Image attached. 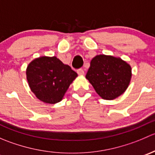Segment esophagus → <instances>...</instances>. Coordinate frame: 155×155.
I'll return each instance as SVG.
<instances>
[{"instance_id": "1", "label": "esophagus", "mask_w": 155, "mask_h": 155, "mask_svg": "<svg viewBox=\"0 0 155 155\" xmlns=\"http://www.w3.org/2000/svg\"><path fill=\"white\" fill-rule=\"evenodd\" d=\"M77 73L79 75H80V76H82V75H84L85 72H84V70L82 69H79V70H77Z\"/></svg>"}]
</instances>
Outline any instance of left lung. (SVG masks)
Segmentation results:
<instances>
[{
	"instance_id": "1",
	"label": "left lung",
	"mask_w": 155,
	"mask_h": 155,
	"mask_svg": "<svg viewBox=\"0 0 155 155\" xmlns=\"http://www.w3.org/2000/svg\"><path fill=\"white\" fill-rule=\"evenodd\" d=\"M85 77L103 99L113 100L127 88L131 68L121 58L100 54L91 60Z\"/></svg>"
}]
</instances>
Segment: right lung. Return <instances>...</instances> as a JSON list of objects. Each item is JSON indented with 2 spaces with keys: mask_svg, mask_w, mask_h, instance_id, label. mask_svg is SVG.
Here are the masks:
<instances>
[{
  "mask_svg": "<svg viewBox=\"0 0 155 155\" xmlns=\"http://www.w3.org/2000/svg\"><path fill=\"white\" fill-rule=\"evenodd\" d=\"M27 79L31 90L46 104L60 102L77 73L56 57H40L28 66Z\"/></svg>",
  "mask_w": 155,
  "mask_h": 155,
  "instance_id": "obj_1",
  "label": "right lung"
}]
</instances>
